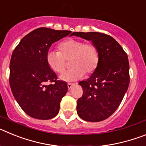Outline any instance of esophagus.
Listing matches in <instances>:
<instances>
[{
	"instance_id": "esophagus-1",
	"label": "esophagus",
	"mask_w": 146,
	"mask_h": 146,
	"mask_svg": "<svg viewBox=\"0 0 146 146\" xmlns=\"http://www.w3.org/2000/svg\"><path fill=\"white\" fill-rule=\"evenodd\" d=\"M74 86V83H68V84H67V87H68V88L69 89H71Z\"/></svg>"
}]
</instances>
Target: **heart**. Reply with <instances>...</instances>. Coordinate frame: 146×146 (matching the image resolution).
<instances>
[{"instance_id":"obj_1","label":"heart","mask_w":146,"mask_h":146,"mask_svg":"<svg viewBox=\"0 0 146 146\" xmlns=\"http://www.w3.org/2000/svg\"><path fill=\"white\" fill-rule=\"evenodd\" d=\"M70 58L72 68L61 74L60 78L63 80H77L84 76L85 72L93 73L99 64V50L92 42L69 38L59 44L58 51L51 50L46 55L49 67L58 74L64 72L66 66V60Z\"/></svg>"}]
</instances>
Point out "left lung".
Listing matches in <instances>:
<instances>
[{"label":"left lung","instance_id":"1","mask_svg":"<svg viewBox=\"0 0 146 146\" xmlns=\"http://www.w3.org/2000/svg\"><path fill=\"white\" fill-rule=\"evenodd\" d=\"M74 35L91 41L99 53L96 70L88 79L79 82L83 94L77 100V114L86 121H102L116 110L128 89V56L115 39L108 34L74 32L72 36Z\"/></svg>","mask_w":146,"mask_h":146}]
</instances>
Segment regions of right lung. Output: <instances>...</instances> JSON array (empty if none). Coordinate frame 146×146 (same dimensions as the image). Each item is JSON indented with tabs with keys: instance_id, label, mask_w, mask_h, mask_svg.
<instances>
[{
	"instance_id": "right-lung-1",
	"label": "right lung",
	"mask_w": 146,
	"mask_h": 146,
	"mask_svg": "<svg viewBox=\"0 0 146 146\" xmlns=\"http://www.w3.org/2000/svg\"><path fill=\"white\" fill-rule=\"evenodd\" d=\"M71 33L38 28L23 37L13 51L10 87L20 108L32 118L48 120L58 113L68 87L66 82L58 80L47 64L46 55L54 42ZM47 82L50 84L46 86Z\"/></svg>"
}]
</instances>
